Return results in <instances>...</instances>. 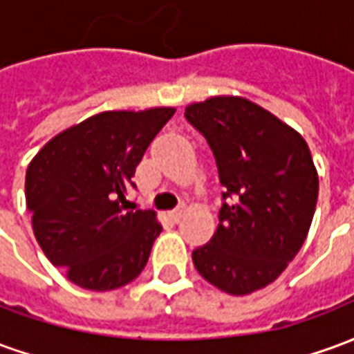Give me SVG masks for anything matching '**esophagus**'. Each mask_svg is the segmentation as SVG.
<instances>
[{
  "label": "esophagus",
  "instance_id": "esophagus-1",
  "mask_svg": "<svg viewBox=\"0 0 354 354\" xmlns=\"http://www.w3.org/2000/svg\"><path fill=\"white\" fill-rule=\"evenodd\" d=\"M184 212H185L184 208H176V210H172V212H170L169 218L174 223H178V222H180V220H182V216H184Z\"/></svg>",
  "mask_w": 354,
  "mask_h": 354
}]
</instances>
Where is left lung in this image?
Returning <instances> with one entry per match:
<instances>
[{
    "label": "left lung",
    "instance_id": "obj_1",
    "mask_svg": "<svg viewBox=\"0 0 354 354\" xmlns=\"http://www.w3.org/2000/svg\"><path fill=\"white\" fill-rule=\"evenodd\" d=\"M185 119L207 138L223 185L218 230L193 250L195 269L231 296L266 288L296 258L311 227L319 174L309 146L243 96L189 104Z\"/></svg>",
    "mask_w": 354,
    "mask_h": 354
}]
</instances>
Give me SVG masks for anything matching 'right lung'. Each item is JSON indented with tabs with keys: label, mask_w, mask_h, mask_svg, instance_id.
Here are the masks:
<instances>
[{
	"label": "right lung",
	"mask_w": 354,
	"mask_h": 354,
	"mask_svg": "<svg viewBox=\"0 0 354 354\" xmlns=\"http://www.w3.org/2000/svg\"><path fill=\"white\" fill-rule=\"evenodd\" d=\"M174 111H102L50 138L28 165L34 235L73 284L108 292L146 267L162 227L153 210H134L127 192L147 146Z\"/></svg>",
	"instance_id": "add662e5"
}]
</instances>
